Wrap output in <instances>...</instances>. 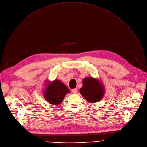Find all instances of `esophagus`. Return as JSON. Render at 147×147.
<instances>
[{"instance_id":"34e87169","label":"esophagus","mask_w":147,"mask_h":147,"mask_svg":"<svg viewBox=\"0 0 147 147\" xmlns=\"http://www.w3.org/2000/svg\"><path fill=\"white\" fill-rule=\"evenodd\" d=\"M72 92L74 94H76L78 92V89H76V88H75V89H74L72 90Z\"/></svg>"}]
</instances>
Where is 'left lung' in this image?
Wrapping results in <instances>:
<instances>
[{"instance_id":"obj_1","label":"left lung","mask_w":147,"mask_h":147,"mask_svg":"<svg viewBox=\"0 0 147 147\" xmlns=\"http://www.w3.org/2000/svg\"><path fill=\"white\" fill-rule=\"evenodd\" d=\"M83 86L80 89L81 95L90 103L100 101L105 93L104 86L101 81L93 77L85 78L82 82Z\"/></svg>"}]
</instances>
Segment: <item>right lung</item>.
Here are the masks:
<instances>
[{"label": "right lung", "mask_w": 147, "mask_h": 147, "mask_svg": "<svg viewBox=\"0 0 147 147\" xmlns=\"http://www.w3.org/2000/svg\"><path fill=\"white\" fill-rule=\"evenodd\" d=\"M46 87L43 90V96L50 104L58 105L63 101L67 94L69 93L68 88L60 80L46 82Z\"/></svg>", "instance_id": "right-lung-1"}]
</instances>
